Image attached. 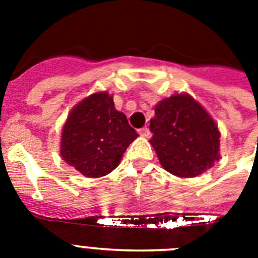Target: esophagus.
<instances>
[{
  "label": "esophagus",
  "instance_id": "esophagus-1",
  "mask_svg": "<svg viewBox=\"0 0 258 258\" xmlns=\"http://www.w3.org/2000/svg\"><path fill=\"white\" fill-rule=\"evenodd\" d=\"M139 134H140V136H143V138H149V136H151V131H149L147 127H143V128H140Z\"/></svg>",
  "mask_w": 258,
  "mask_h": 258
}]
</instances>
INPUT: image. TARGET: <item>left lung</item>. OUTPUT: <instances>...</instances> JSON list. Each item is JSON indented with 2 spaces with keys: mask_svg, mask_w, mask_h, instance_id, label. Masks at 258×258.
I'll use <instances>...</instances> for the list:
<instances>
[{
  "mask_svg": "<svg viewBox=\"0 0 258 258\" xmlns=\"http://www.w3.org/2000/svg\"><path fill=\"white\" fill-rule=\"evenodd\" d=\"M152 144L161 166L181 178L211 169L220 159V131L206 109L187 93H176L155 106Z\"/></svg>",
  "mask_w": 258,
  "mask_h": 258,
  "instance_id": "8db88e82",
  "label": "left lung"
}]
</instances>
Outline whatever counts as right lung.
<instances>
[{"label":"right lung","instance_id":"obj_1","mask_svg":"<svg viewBox=\"0 0 258 258\" xmlns=\"http://www.w3.org/2000/svg\"><path fill=\"white\" fill-rule=\"evenodd\" d=\"M107 92L93 93L71 110L62 125L60 156L89 178L115 169L127 147L138 138Z\"/></svg>","mask_w":258,"mask_h":258}]
</instances>
